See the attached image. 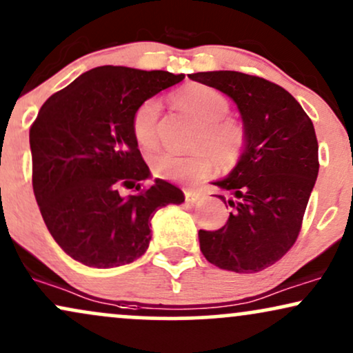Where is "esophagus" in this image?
<instances>
[{
	"mask_svg": "<svg viewBox=\"0 0 353 353\" xmlns=\"http://www.w3.org/2000/svg\"><path fill=\"white\" fill-rule=\"evenodd\" d=\"M184 195H185V202L187 203H194L197 202L200 199V192L199 190H194V189H185L184 190Z\"/></svg>",
	"mask_w": 353,
	"mask_h": 353,
	"instance_id": "1",
	"label": "esophagus"
}]
</instances>
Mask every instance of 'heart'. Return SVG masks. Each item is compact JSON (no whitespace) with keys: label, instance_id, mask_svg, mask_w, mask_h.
<instances>
[{"label":"heart","instance_id":"obj_1","mask_svg":"<svg viewBox=\"0 0 353 353\" xmlns=\"http://www.w3.org/2000/svg\"><path fill=\"white\" fill-rule=\"evenodd\" d=\"M174 102L199 122L194 133L190 154H176L171 151H156L150 154L151 172L163 179L200 181L215 169L233 168L246 148V130L238 120L228 117L231 102L218 89L207 84H189L174 94ZM158 99H146L132 115V132L137 143L153 148L158 141Z\"/></svg>","mask_w":353,"mask_h":353}]
</instances>
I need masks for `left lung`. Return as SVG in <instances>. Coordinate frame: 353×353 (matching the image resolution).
Here are the masks:
<instances>
[{"label": "left lung", "mask_w": 353, "mask_h": 353, "mask_svg": "<svg viewBox=\"0 0 353 353\" xmlns=\"http://www.w3.org/2000/svg\"><path fill=\"white\" fill-rule=\"evenodd\" d=\"M225 92L238 105L246 148L225 179L234 212L216 231H199L200 251L220 269L254 274L280 261L300 234L319 171L313 122L279 84L239 71L189 74ZM223 202L226 199L218 195Z\"/></svg>", "instance_id": "1"}]
</instances>
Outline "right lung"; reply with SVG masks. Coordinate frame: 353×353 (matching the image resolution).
<instances>
[{"label":"right lung","mask_w":353,"mask_h":353,"mask_svg":"<svg viewBox=\"0 0 353 353\" xmlns=\"http://www.w3.org/2000/svg\"><path fill=\"white\" fill-rule=\"evenodd\" d=\"M182 79L97 66L40 107L29 132L34 195L52 238L74 261L96 269L130 264L150 246L156 210L184 202L166 181L143 185L150 168L132 132L137 107Z\"/></svg>","instance_id":"obj_1"}]
</instances>
